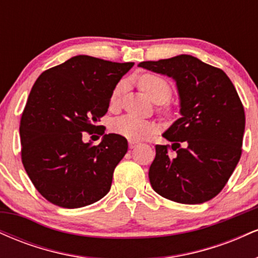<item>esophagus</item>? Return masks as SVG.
<instances>
[{
    "mask_svg": "<svg viewBox=\"0 0 258 258\" xmlns=\"http://www.w3.org/2000/svg\"><path fill=\"white\" fill-rule=\"evenodd\" d=\"M138 142H136V141H130L128 142V146H130V149H133V148H136L138 146Z\"/></svg>",
    "mask_w": 258,
    "mask_h": 258,
    "instance_id": "esophagus-1",
    "label": "esophagus"
}]
</instances>
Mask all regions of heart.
I'll list each match as a JSON object with an SVG mask.
<instances>
[{
    "label": "heart",
    "instance_id": "obj_1",
    "mask_svg": "<svg viewBox=\"0 0 258 258\" xmlns=\"http://www.w3.org/2000/svg\"><path fill=\"white\" fill-rule=\"evenodd\" d=\"M139 86L146 94L155 103H165L172 96V90L165 79L154 74H146L139 79ZM125 88V81H120L115 86L110 96V105L115 106L119 103L121 94ZM156 125L150 121L142 120L133 115H123L112 121L111 130L116 135L127 139H142L155 131Z\"/></svg>",
    "mask_w": 258,
    "mask_h": 258
}]
</instances>
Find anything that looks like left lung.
<instances>
[{
    "label": "left lung",
    "mask_w": 258,
    "mask_h": 258,
    "mask_svg": "<svg viewBox=\"0 0 258 258\" xmlns=\"http://www.w3.org/2000/svg\"><path fill=\"white\" fill-rule=\"evenodd\" d=\"M138 67L176 81L182 115L162 135L172 146L155 147L150 184L176 203L211 200L241 156L245 112L238 92L223 70L193 55L142 61Z\"/></svg>",
    "instance_id": "obj_1"
}]
</instances>
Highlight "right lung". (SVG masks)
<instances>
[{
    "label": "right lung",
    "mask_w": 258,
    "mask_h": 258,
    "mask_svg": "<svg viewBox=\"0 0 258 258\" xmlns=\"http://www.w3.org/2000/svg\"><path fill=\"white\" fill-rule=\"evenodd\" d=\"M135 63L76 55L38 76L20 120L22 161L44 199L78 209L110 190L112 173L127 153V139L109 133L98 146L82 132L104 134L97 126L111 92Z\"/></svg>",
    "instance_id": "right-lung-1"
}]
</instances>
